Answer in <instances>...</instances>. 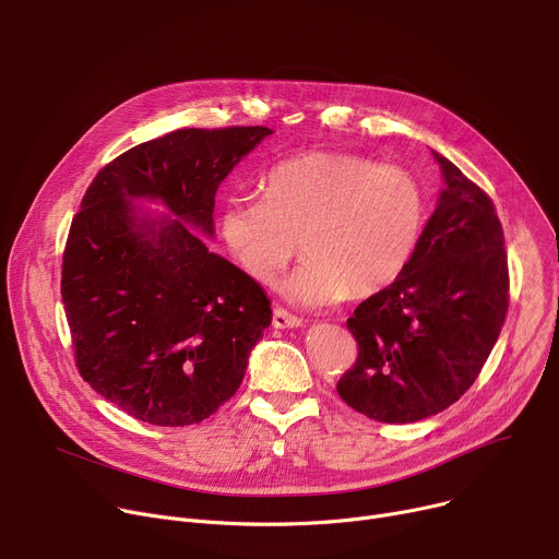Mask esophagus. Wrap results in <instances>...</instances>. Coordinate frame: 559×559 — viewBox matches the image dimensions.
I'll use <instances>...</instances> for the list:
<instances>
[{
    "mask_svg": "<svg viewBox=\"0 0 559 559\" xmlns=\"http://www.w3.org/2000/svg\"><path fill=\"white\" fill-rule=\"evenodd\" d=\"M272 325L276 328V330H287V328H298V325H302V321L298 319V317H294V314H289L287 310H283V308H274V317H272Z\"/></svg>",
    "mask_w": 559,
    "mask_h": 559,
    "instance_id": "obj_1",
    "label": "esophagus"
}]
</instances>
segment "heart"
Wrapping results in <instances>:
<instances>
[{"label":"heart","instance_id":"obj_1","mask_svg":"<svg viewBox=\"0 0 559 559\" xmlns=\"http://www.w3.org/2000/svg\"><path fill=\"white\" fill-rule=\"evenodd\" d=\"M261 191L225 202L223 242L245 274L270 285L300 240L308 261L283 289L306 306L388 287L413 261L426 225L419 180L357 154L312 151L283 160L263 176Z\"/></svg>","mask_w":559,"mask_h":559}]
</instances>
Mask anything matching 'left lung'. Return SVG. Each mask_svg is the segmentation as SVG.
I'll return each mask as SVG.
<instances>
[{
    "label": "left lung",
    "mask_w": 559,
    "mask_h": 559,
    "mask_svg": "<svg viewBox=\"0 0 559 559\" xmlns=\"http://www.w3.org/2000/svg\"><path fill=\"white\" fill-rule=\"evenodd\" d=\"M445 189L413 261L347 319L359 357L338 396L383 424H413L479 377L509 312V257L490 195L435 154Z\"/></svg>",
    "instance_id": "left-lung-1"
}]
</instances>
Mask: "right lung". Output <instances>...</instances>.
Segmentation results:
<instances>
[{"label":"right lung","mask_w":559,"mask_h":559,"mask_svg":"<svg viewBox=\"0 0 559 559\" xmlns=\"http://www.w3.org/2000/svg\"><path fill=\"white\" fill-rule=\"evenodd\" d=\"M272 131L178 129L97 171L71 223L62 302L80 377L127 415L191 426L229 401L272 302L210 251L218 185ZM158 197L176 222H138L131 197Z\"/></svg>","instance_id":"add662e5"}]
</instances>
